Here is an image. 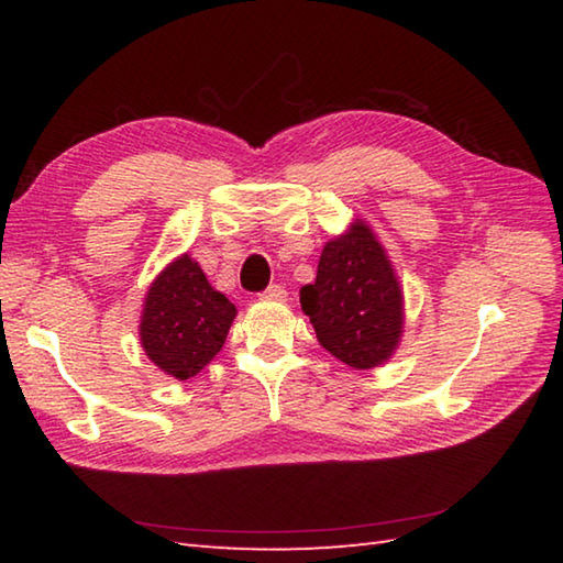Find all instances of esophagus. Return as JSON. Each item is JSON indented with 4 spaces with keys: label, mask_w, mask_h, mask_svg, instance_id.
Returning <instances> with one entry per match:
<instances>
[{
    "label": "esophagus",
    "mask_w": 563,
    "mask_h": 563,
    "mask_svg": "<svg viewBox=\"0 0 563 563\" xmlns=\"http://www.w3.org/2000/svg\"><path fill=\"white\" fill-rule=\"evenodd\" d=\"M261 297H263V300L283 302V300H285V297H288V292H285V288H283V285H271V288H268V290H263V292H261Z\"/></svg>",
    "instance_id": "1"
}]
</instances>
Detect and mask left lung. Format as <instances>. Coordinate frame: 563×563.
Returning <instances> with one entry per match:
<instances>
[{
  "label": "left lung",
  "mask_w": 563,
  "mask_h": 563,
  "mask_svg": "<svg viewBox=\"0 0 563 563\" xmlns=\"http://www.w3.org/2000/svg\"><path fill=\"white\" fill-rule=\"evenodd\" d=\"M319 343L353 369L387 363L404 333V292L385 246L363 220L324 244L317 280L300 290Z\"/></svg>",
  "instance_id": "obj_1"
}]
</instances>
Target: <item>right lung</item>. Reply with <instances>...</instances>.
Segmentation results:
<instances>
[{
  "label": "right lung",
  "mask_w": 563,
  "mask_h": 563,
  "mask_svg": "<svg viewBox=\"0 0 563 563\" xmlns=\"http://www.w3.org/2000/svg\"><path fill=\"white\" fill-rule=\"evenodd\" d=\"M234 317L236 307L184 254L150 285L142 305L140 343L162 373L190 379L222 351Z\"/></svg>",
  "instance_id": "add662e5"
}]
</instances>
